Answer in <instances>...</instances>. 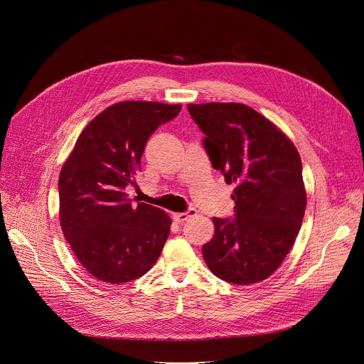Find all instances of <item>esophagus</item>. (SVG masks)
<instances>
[{
  "mask_svg": "<svg viewBox=\"0 0 364 364\" xmlns=\"http://www.w3.org/2000/svg\"><path fill=\"white\" fill-rule=\"evenodd\" d=\"M193 215H196V209H188V211L187 213H177V214H174V215H172V218H174V221L176 223H184L186 220H188L190 217H193Z\"/></svg>",
  "mask_w": 364,
  "mask_h": 364,
  "instance_id": "esophagus-1",
  "label": "esophagus"
}]
</instances>
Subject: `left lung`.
<instances>
[{"mask_svg":"<svg viewBox=\"0 0 364 364\" xmlns=\"http://www.w3.org/2000/svg\"><path fill=\"white\" fill-rule=\"evenodd\" d=\"M203 146L227 184L235 183V220L214 217V237L202 246L217 277L252 284L270 277L291 251L307 193L299 153L272 121L242 103L188 105Z\"/></svg>","mask_w":364,"mask_h":364,"instance_id":"8db88e82","label":"left lung"}]
</instances>
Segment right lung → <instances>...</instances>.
Segmentation results:
<instances>
[{
    "label": "right lung",
    "instance_id": "add662e5",
    "mask_svg": "<svg viewBox=\"0 0 364 364\" xmlns=\"http://www.w3.org/2000/svg\"><path fill=\"white\" fill-rule=\"evenodd\" d=\"M181 105L121 102L81 132L59 177L60 225L72 252L97 280L125 283L146 274L169 236L171 218L147 203L134 205L144 146Z\"/></svg>",
    "mask_w": 364,
    "mask_h": 364
}]
</instances>
